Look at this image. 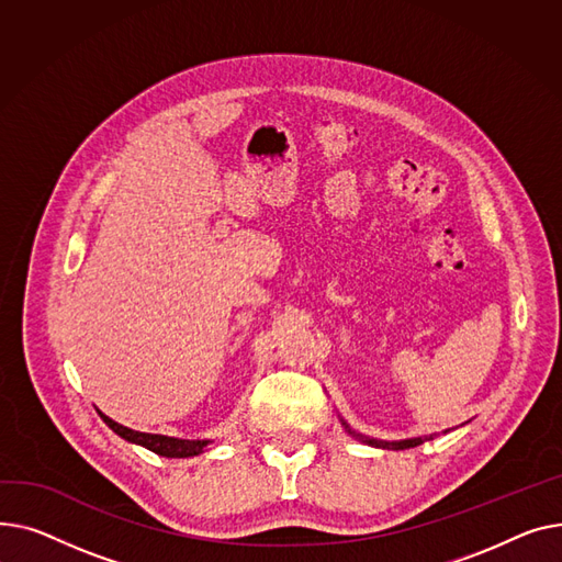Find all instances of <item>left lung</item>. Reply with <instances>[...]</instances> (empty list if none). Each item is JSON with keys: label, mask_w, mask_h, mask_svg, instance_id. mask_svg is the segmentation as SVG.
<instances>
[{"label": "left lung", "mask_w": 562, "mask_h": 562, "mask_svg": "<svg viewBox=\"0 0 562 562\" xmlns=\"http://www.w3.org/2000/svg\"><path fill=\"white\" fill-rule=\"evenodd\" d=\"M340 422H342V426H345V431L349 434V436H353L356 440H360V442H366V445H370V447H376V449H392V451H402V449H411V447H417V445H422V442H426V440H434V436H422V438H408V440H376V438H368V436H362V434H356L353 428L340 417ZM447 434V431H445Z\"/></svg>", "instance_id": "obj_1"}]
</instances>
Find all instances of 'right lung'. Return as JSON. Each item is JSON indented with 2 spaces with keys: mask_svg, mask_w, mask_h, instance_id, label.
I'll return each mask as SVG.
<instances>
[{
  "mask_svg": "<svg viewBox=\"0 0 562 562\" xmlns=\"http://www.w3.org/2000/svg\"><path fill=\"white\" fill-rule=\"evenodd\" d=\"M99 417L106 422V426L111 428L113 434H117L120 438H124L131 445H140L158 456L165 458H190V456H200L209 449V445L213 440H183V438H170V436H158V434H143V431H134V428H126L122 424H117L115 419H111L109 415H104L102 411H97Z\"/></svg>",
  "mask_w": 562,
  "mask_h": 562,
  "instance_id": "1",
  "label": "right lung"
}]
</instances>
